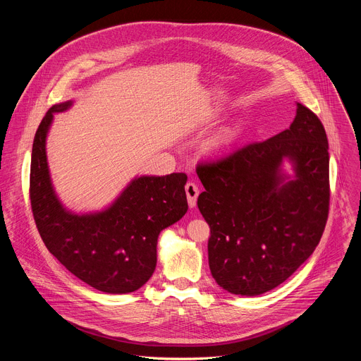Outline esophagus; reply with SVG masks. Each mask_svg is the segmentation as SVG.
Here are the masks:
<instances>
[{
    "instance_id": "34e87169",
    "label": "esophagus",
    "mask_w": 361,
    "mask_h": 361,
    "mask_svg": "<svg viewBox=\"0 0 361 361\" xmlns=\"http://www.w3.org/2000/svg\"><path fill=\"white\" fill-rule=\"evenodd\" d=\"M198 192H200V190H198V187H197V184H195V183H192V181H188V183L185 184V194H187V201H188V205H190L191 209H192V207H195Z\"/></svg>"
}]
</instances>
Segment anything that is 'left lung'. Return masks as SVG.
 Masks as SVG:
<instances>
[{"label":"left lung","instance_id":"8db88e82","mask_svg":"<svg viewBox=\"0 0 361 361\" xmlns=\"http://www.w3.org/2000/svg\"><path fill=\"white\" fill-rule=\"evenodd\" d=\"M295 164L283 183L279 166ZM204 185L197 205L210 226L209 264L233 294L259 295L286 281L313 254L330 205L329 141L320 118L302 104L288 130L197 166Z\"/></svg>","mask_w":361,"mask_h":361}]
</instances>
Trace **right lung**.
<instances>
[{"mask_svg": "<svg viewBox=\"0 0 361 361\" xmlns=\"http://www.w3.org/2000/svg\"><path fill=\"white\" fill-rule=\"evenodd\" d=\"M70 106L51 107L34 137L30 200L38 233L48 251L81 281L110 294L135 291L156 270L160 231L187 213V174L140 177L106 212L68 213L51 185L45 137L53 114Z\"/></svg>", "mask_w": 361, "mask_h": 361, "instance_id": "add662e5", "label": "right lung"}]
</instances>
